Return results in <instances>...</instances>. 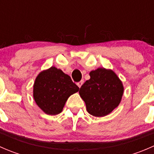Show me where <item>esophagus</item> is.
Returning a JSON list of instances; mask_svg holds the SVG:
<instances>
[{
	"label": "esophagus",
	"instance_id": "34e87169",
	"mask_svg": "<svg viewBox=\"0 0 154 154\" xmlns=\"http://www.w3.org/2000/svg\"><path fill=\"white\" fill-rule=\"evenodd\" d=\"M83 83H84V81H83V80H81V81L78 82V83H77V86H79V88H80V87L82 86V85L83 84Z\"/></svg>",
	"mask_w": 154,
	"mask_h": 154
}]
</instances>
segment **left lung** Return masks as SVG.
Wrapping results in <instances>:
<instances>
[{
    "mask_svg": "<svg viewBox=\"0 0 154 154\" xmlns=\"http://www.w3.org/2000/svg\"><path fill=\"white\" fill-rule=\"evenodd\" d=\"M90 79L79 91L86 103V110L95 117H103L119 105L124 94V86L111 69L98 68L90 71Z\"/></svg>",
    "mask_w": 154,
    "mask_h": 154,
    "instance_id": "obj_1",
    "label": "left lung"
}]
</instances>
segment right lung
Instances as JSON below:
<instances>
[{
	"mask_svg": "<svg viewBox=\"0 0 154 154\" xmlns=\"http://www.w3.org/2000/svg\"><path fill=\"white\" fill-rule=\"evenodd\" d=\"M80 88L61 69L51 66L38 74L33 84V98L37 106L50 116L60 114L68 98Z\"/></svg>",
	"mask_w": 154,
	"mask_h": 154,
	"instance_id": "obj_1",
	"label": "right lung"
}]
</instances>
